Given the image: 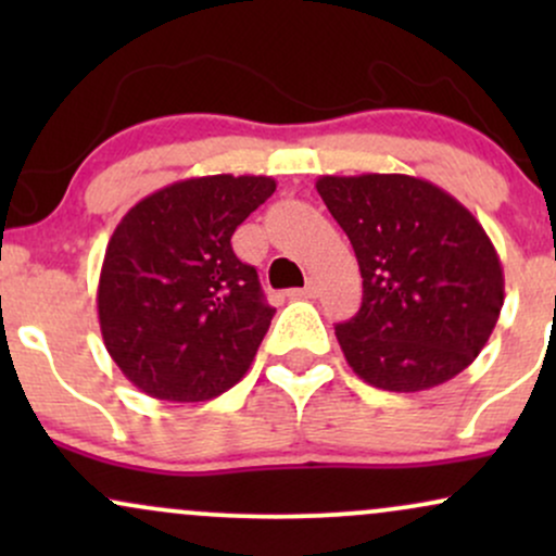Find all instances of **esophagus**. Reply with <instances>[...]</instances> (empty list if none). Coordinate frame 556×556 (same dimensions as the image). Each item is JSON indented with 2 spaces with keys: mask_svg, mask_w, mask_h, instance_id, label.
<instances>
[{
  "mask_svg": "<svg viewBox=\"0 0 556 556\" xmlns=\"http://www.w3.org/2000/svg\"><path fill=\"white\" fill-rule=\"evenodd\" d=\"M318 295V282L314 277L308 279V282H305V287L303 290H292L290 292V298H316Z\"/></svg>",
  "mask_w": 556,
  "mask_h": 556,
  "instance_id": "obj_1",
  "label": "esophagus"
}]
</instances>
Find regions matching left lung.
Instances as JSON below:
<instances>
[{"label": "left lung", "instance_id": "8db88e82", "mask_svg": "<svg viewBox=\"0 0 556 556\" xmlns=\"http://www.w3.org/2000/svg\"><path fill=\"white\" fill-rule=\"evenodd\" d=\"M316 190L363 277L361 311L334 327L350 368L387 392L455 379L489 342L504 303L502 264L481 222L410 175H324Z\"/></svg>", "mask_w": 556, "mask_h": 556}]
</instances>
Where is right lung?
Here are the masks:
<instances>
[{
    "mask_svg": "<svg viewBox=\"0 0 556 556\" xmlns=\"http://www.w3.org/2000/svg\"><path fill=\"white\" fill-rule=\"evenodd\" d=\"M274 190L264 175L190 177L146 195L114 229L96 292L99 327L140 392L206 402L251 368L274 308L229 240Z\"/></svg>",
    "mask_w": 556,
    "mask_h": 556,
    "instance_id": "add662e5",
    "label": "right lung"
}]
</instances>
